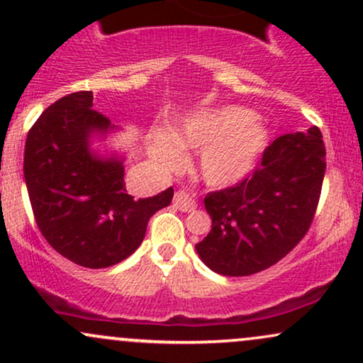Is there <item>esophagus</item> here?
I'll list each match as a JSON object with an SVG mask.
<instances>
[{"instance_id":"34e87169","label":"esophagus","mask_w":363,"mask_h":363,"mask_svg":"<svg viewBox=\"0 0 363 363\" xmlns=\"http://www.w3.org/2000/svg\"><path fill=\"white\" fill-rule=\"evenodd\" d=\"M174 206L179 208L181 211L189 213V211L196 210V201L193 196L187 194L186 191H177V193L174 194Z\"/></svg>"}]
</instances>
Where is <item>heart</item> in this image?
Segmentation results:
<instances>
[{
    "label": "heart",
    "instance_id": "obj_1",
    "mask_svg": "<svg viewBox=\"0 0 363 363\" xmlns=\"http://www.w3.org/2000/svg\"><path fill=\"white\" fill-rule=\"evenodd\" d=\"M269 131L256 112L240 106L196 112L174 128L150 133V153L160 167H179L182 148L201 150L198 169L203 181L213 187H227L242 181L268 147Z\"/></svg>",
    "mask_w": 363,
    "mask_h": 363
}]
</instances>
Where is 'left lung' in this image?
<instances>
[{"mask_svg": "<svg viewBox=\"0 0 363 363\" xmlns=\"http://www.w3.org/2000/svg\"><path fill=\"white\" fill-rule=\"evenodd\" d=\"M324 170L319 128L278 136L252 176L206 194L211 230L196 244L201 261L225 277H249L277 264L309 230Z\"/></svg>", "mask_w": 363, "mask_h": 363, "instance_id": "8db88e82", "label": "left lung"}]
</instances>
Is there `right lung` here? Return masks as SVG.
I'll use <instances>...</instances> for the list:
<instances>
[{
	"label": "right lung",
	"instance_id": "add662e5",
	"mask_svg": "<svg viewBox=\"0 0 363 363\" xmlns=\"http://www.w3.org/2000/svg\"><path fill=\"white\" fill-rule=\"evenodd\" d=\"M91 102V91H74L40 114L25 141L23 176L44 239L69 261L99 269L140 247L148 220L170 205L174 189L145 199L126 193L124 158L90 148L94 136L114 131Z\"/></svg>",
	"mask_w": 363,
	"mask_h": 363
}]
</instances>
